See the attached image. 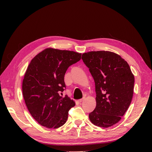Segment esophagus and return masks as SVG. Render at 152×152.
Here are the masks:
<instances>
[{
	"label": "esophagus",
	"instance_id": "34e87169",
	"mask_svg": "<svg viewBox=\"0 0 152 152\" xmlns=\"http://www.w3.org/2000/svg\"><path fill=\"white\" fill-rule=\"evenodd\" d=\"M84 101V98H82V99H79V103H81L82 102H83Z\"/></svg>",
	"mask_w": 152,
	"mask_h": 152
}]
</instances>
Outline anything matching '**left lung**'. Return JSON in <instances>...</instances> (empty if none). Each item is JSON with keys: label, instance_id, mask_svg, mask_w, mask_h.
Instances as JSON below:
<instances>
[{"label": "left lung", "instance_id": "1", "mask_svg": "<svg viewBox=\"0 0 152 152\" xmlns=\"http://www.w3.org/2000/svg\"><path fill=\"white\" fill-rule=\"evenodd\" d=\"M95 82L96 107L89 114L91 122L109 127L120 121L131 103L134 77L128 63L110 51H91L82 54Z\"/></svg>", "mask_w": 152, "mask_h": 152}]
</instances>
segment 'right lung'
Segmentation results:
<instances>
[{"label": "right lung", "instance_id": "right-lung-1", "mask_svg": "<svg viewBox=\"0 0 152 152\" xmlns=\"http://www.w3.org/2000/svg\"><path fill=\"white\" fill-rule=\"evenodd\" d=\"M74 51L45 49L31 61L23 80L25 104L31 116L41 126L58 128L67 121L75 102L63 96L64 77L68 67L80 60Z\"/></svg>", "mask_w": 152, "mask_h": 152}]
</instances>
